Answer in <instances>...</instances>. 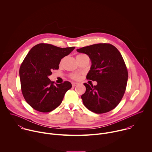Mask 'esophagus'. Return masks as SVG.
I'll use <instances>...</instances> for the list:
<instances>
[{"label":"esophagus","mask_w":152,"mask_h":152,"mask_svg":"<svg viewBox=\"0 0 152 152\" xmlns=\"http://www.w3.org/2000/svg\"><path fill=\"white\" fill-rule=\"evenodd\" d=\"M72 84L73 86H76L78 84V83H77V82H72Z\"/></svg>","instance_id":"34e87169"}]
</instances>
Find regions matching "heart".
<instances>
[{"instance_id": "heart-1", "label": "heart", "mask_w": 152, "mask_h": 152, "mask_svg": "<svg viewBox=\"0 0 152 152\" xmlns=\"http://www.w3.org/2000/svg\"><path fill=\"white\" fill-rule=\"evenodd\" d=\"M82 56V55H77V56ZM72 77L73 79H77V78H78V75L75 74V75H73L72 76Z\"/></svg>"}]
</instances>
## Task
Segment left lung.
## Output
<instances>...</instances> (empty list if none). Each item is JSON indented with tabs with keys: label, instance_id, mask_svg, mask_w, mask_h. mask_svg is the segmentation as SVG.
<instances>
[{
	"label": "left lung",
	"instance_id": "1",
	"mask_svg": "<svg viewBox=\"0 0 152 152\" xmlns=\"http://www.w3.org/2000/svg\"><path fill=\"white\" fill-rule=\"evenodd\" d=\"M76 50L89 57L91 66L86 78L97 82L95 86L84 83L86 92L81 96L83 104L95 113L110 112L119 104L126 89L128 74L122 55L108 43L94 44Z\"/></svg>",
	"mask_w": 152,
	"mask_h": 152
}]
</instances>
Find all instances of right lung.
<instances>
[{"label": "right lung", "mask_w": 152, "mask_h": 152, "mask_svg": "<svg viewBox=\"0 0 152 152\" xmlns=\"http://www.w3.org/2000/svg\"><path fill=\"white\" fill-rule=\"evenodd\" d=\"M75 48L39 43L28 52L21 65L19 73L24 98L34 110L49 112L61 104L72 84L67 81L54 84L48 77L52 75L53 70L59 69L61 59Z\"/></svg>", "instance_id": "add662e5"}]
</instances>
